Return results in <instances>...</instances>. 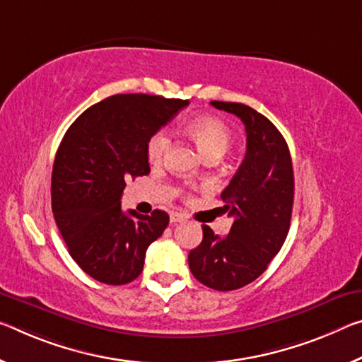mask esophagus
Instances as JSON below:
<instances>
[{
    "label": "esophagus",
    "mask_w": 362,
    "mask_h": 362,
    "mask_svg": "<svg viewBox=\"0 0 362 362\" xmlns=\"http://www.w3.org/2000/svg\"><path fill=\"white\" fill-rule=\"evenodd\" d=\"M185 221V216L180 214V212H170V222L172 223H177V222H182Z\"/></svg>",
    "instance_id": "1"
}]
</instances>
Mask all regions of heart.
Instances as JSON below:
<instances>
[{
    "instance_id": "heart-1",
    "label": "heart",
    "mask_w": 362,
    "mask_h": 362,
    "mask_svg": "<svg viewBox=\"0 0 362 362\" xmlns=\"http://www.w3.org/2000/svg\"><path fill=\"white\" fill-rule=\"evenodd\" d=\"M185 134L197 143L199 151L206 159H219L228 151L232 145V129L222 119L214 116H198L185 124ZM170 135L165 129H159L150 136L146 143V154L150 163L158 164L169 150Z\"/></svg>"
}]
</instances>
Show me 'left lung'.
Here are the masks:
<instances>
[{
	"label": "left lung",
	"instance_id": "left-lung-1",
	"mask_svg": "<svg viewBox=\"0 0 362 362\" xmlns=\"http://www.w3.org/2000/svg\"><path fill=\"white\" fill-rule=\"evenodd\" d=\"M242 119L246 154L221 193L223 211L233 217L227 237L203 226V242L188 255V266L212 290L242 288L266 271L286 238L293 209V165L282 134L256 109L242 103L211 101Z\"/></svg>",
	"mask_w": 362,
	"mask_h": 362
}]
</instances>
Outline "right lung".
Instances as JSON below:
<instances>
[{"instance_id": "1", "label": "right lung", "mask_w": 362, "mask_h": 362, "mask_svg": "<svg viewBox=\"0 0 362 362\" xmlns=\"http://www.w3.org/2000/svg\"><path fill=\"white\" fill-rule=\"evenodd\" d=\"M188 105L141 93L109 96L80 114L57 148L51 175L56 226L72 259L101 284L139 277L148 246L168 227V212H124L120 198L125 180L150 174V136Z\"/></svg>"}]
</instances>
